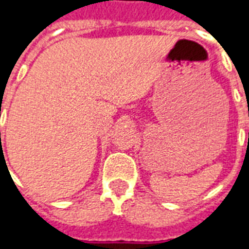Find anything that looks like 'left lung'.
<instances>
[{
  "label": "left lung",
  "mask_w": 249,
  "mask_h": 249,
  "mask_svg": "<svg viewBox=\"0 0 249 249\" xmlns=\"http://www.w3.org/2000/svg\"><path fill=\"white\" fill-rule=\"evenodd\" d=\"M248 139H249V133H248Z\"/></svg>",
  "instance_id": "8db88e82"
}]
</instances>
